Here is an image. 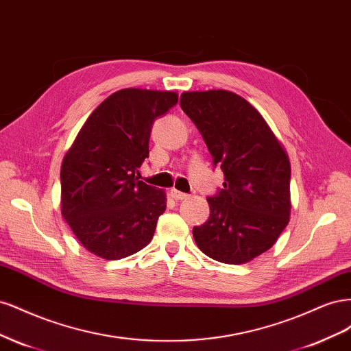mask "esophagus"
I'll return each instance as SVG.
<instances>
[{"mask_svg":"<svg viewBox=\"0 0 351 351\" xmlns=\"http://www.w3.org/2000/svg\"><path fill=\"white\" fill-rule=\"evenodd\" d=\"M169 196H171L174 200H183V199H186L189 195H186V193H183V192H178V190H176V189H171V190H169Z\"/></svg>","mask_w":351,"mask_h":351,"instance_id":"esophagus-1","label":"esophagus"}]
</instances>
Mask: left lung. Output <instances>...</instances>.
<instances>
[{
    "label": "left lung",
    "mask_w": 351,
    "mask_h": 351,
    "mask_svg": "<svg viewBox=\"0 0 351 351\" xmlns=\"http://www.w3.org/2000/svg\"><path fill=\"white\" fill-rule=\"evenodd\" d=\"M180 105L224 173V189L208 197V221L193 228L197 247L222 263L250 262L290 221L289 155L259 111L234 92H183Z\"/></svg>",
    "instance_id": "8db88e82"
}]
</instances>
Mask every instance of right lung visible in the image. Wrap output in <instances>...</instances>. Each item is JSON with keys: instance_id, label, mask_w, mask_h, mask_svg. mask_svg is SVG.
Wrapping results in <instances>:
<instances>
[{"instance_id": "add662e5", "label": "right lung", "mask_w": 351, "mask_h": 351, "mask_svg": "<svg viewBox=\"0 0 351 351\" xmlns=\"http://www.w3.org/2000/svg\"><path fill=\"white\" fill-rule=\"evenodd\" d=\"M171 90L121 89L83 124L61 165V214L82 246L117 261L149 244L167 208L162 189L136 174L149 156L154 121L173 108Z\"/></svg>"}]
</instances>
